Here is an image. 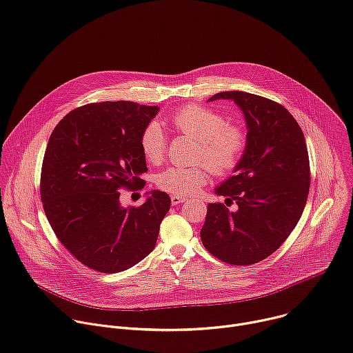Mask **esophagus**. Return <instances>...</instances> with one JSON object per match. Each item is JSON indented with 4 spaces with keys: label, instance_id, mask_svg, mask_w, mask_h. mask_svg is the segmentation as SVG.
Listing matches in <instances>:
<instances>
[{
    "label": "esophagus",
    "instance_id": "34e87169",
    "mask_svg": "<svg viewBox=\"0 0 353 353\" xmlns=\"http://www.w3.org/2000/svg\"><path fill=\"white\" fill-rule=\"evenodd\" d=\"M170 200H172V205H177V204L185 201V199H184V197H180V196H172Z\"/></svg>",
    "mask_w": 353,
    "mask_h": 353
}]
</instances>
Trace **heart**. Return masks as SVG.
<instances>
[{
	"label": "heart",
	"instance_id": "1",
	"mask_svg": "<svg viewBox=\"0 0 353 353\" xmlns=\"http://www.w3.org/2000/svg\"><path fill=\"white\" fill-rule=\"evenodd\" d=\"M174 131L199 141L197 162L193 168L173 166L156 177L157 188L173 196H191L208 181L210 170L215 176L234 173L246 153L249 135L243 126L227 122L216 110L193 104L185 105L169 118ZM141 150L150 163H160L166 156L168 141L157 122H149L139 137Z\"/></svg>",
	"mask_w": 353,
	"mask_h": 353
}]
</instances>
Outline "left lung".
Here are the masks:
<instances>
[{"instance_id": "8db88e82", "label": "left lung", "mask_w": 353, "mask_h": 353, "mask_svg": "<svg viewBox=\"0 0 353 353\" xmlns=\"http://www.w3.org/2000/svg\"><path fill=\"white\" fill-rule=\"evenodd\" d=\"M219 99L243 111L249 145L236 174L216 188L225 204H208L200 235L216 259L249 266L276 252L297 225L311 181L308 150L299 122L281 104L245 91L216 92L210 101Z\"/></svg>"}]
</instances>
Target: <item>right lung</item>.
<instances>
[{
    "label": "right lung",
    "instance_id": "right-lung-1",
    "mask_svg": "<svg viewBox=\"0 0 353 353\" xmlns=\"http://www.w3.org/2000/svg\"><path fill=\"white\" fill-rule=\"evenodd\" d=\"M159 112L132 101L81 105L49 138L41 200L57 239L74 258L101 273L132 268L149 254L170 208L165 191L139 207H122L121 190H142L148 170L139 137Z\"/></svg>",
    "mask_w": 353,
    "mask_h": 353
}]
</instances>
